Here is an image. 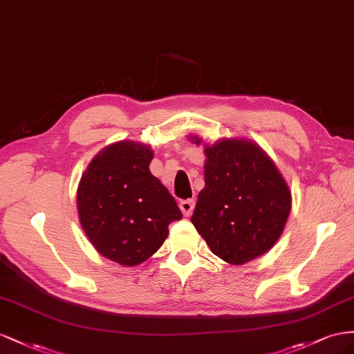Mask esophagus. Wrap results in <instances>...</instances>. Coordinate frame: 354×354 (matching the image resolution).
Instances as JSON below:
<instances>
[{"mask_svg": "<svg viewBox=\"0 0 354 354\" xmlns=\"http://www.w3.org/2000/svg\"><path fill=\"white\" fill-rule=\"evenodd\" d=\"M194 206H196L194 200H183V201H180V203H179V207H180V210H183L184 216H189L191 214H193Z\"/></svg>", "mask_w": 354, "mask_h": 354, "instance_id": "34e87169", "label": "esophagus"}]
</instances>
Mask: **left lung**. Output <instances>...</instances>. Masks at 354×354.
Returning a JSON list of instances; mask_svg holds the SVG:
<instances>
[{
  "label": "left lung",
  "instance_id": "left-lung-1",
  "mask_svg": "<svg viewBox=\"0 0 354 354\" xmlns=\"http://www.w3.org/2000/svg\"><path fill=\"white\" fill-rule=\"evenodd\" d=\"M194 140L200 144L198 138ZM205 154L206 185L191 222L216 257L246 264L280 237L290 212V191L271 158L250 140H219L206 147Z\"/></svg>",
  "mask_w": 354,
  "mask_h": 354
}]
</instances>
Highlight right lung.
Here are the masks:
<instances>
[{
    "label": "right lung",
    "instance_id": "add662e5",
    "mask_svg": "<svg viewBox=\"0 0 354 354\" xmlns=\"http://www.w3.org/2000/svg\"><path fill=\"white\" fill-rule=\"evenodd\" d=\"M149 147L123 140L92 160L78 187L80 222L95 249L133 267L156 254L169 224L183 218L175 198L151 175Z\"/></svg>",
    "mask_w": 354,
    "mask_h": 354
}]
</instances>
